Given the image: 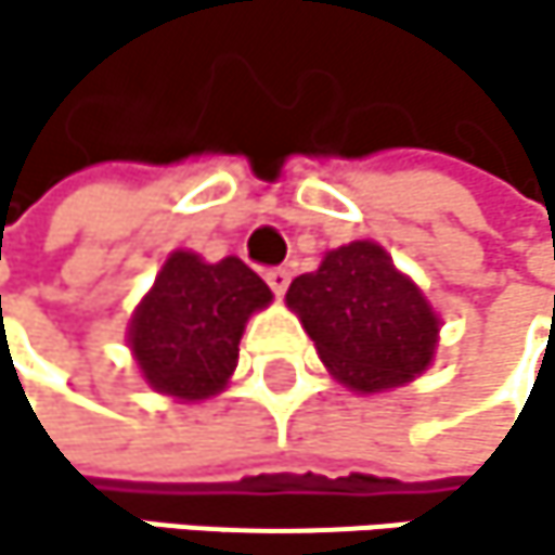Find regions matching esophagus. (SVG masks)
Returning a JSON list of instances; mask_svg holds the SVG:
<instances>
[{
  "instance_id": "esophagus-1",
  "label": "esophagus",
  "mask_w": 555,
  "mask_h": 555,
  "mask_svg": "<svg viewBox=\"0 0 555 555\" xmlns=\"http://www.w3.org/2000/svg\"><path fill=\"white\" fill-rule=\"evenodd\" d=\"M266 283L275 296H283L289 289V269H269L266 272Z\"/></svg>"
}]
</instances>
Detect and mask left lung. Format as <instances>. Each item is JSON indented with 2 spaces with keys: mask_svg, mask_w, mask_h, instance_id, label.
Here are the masks:
<instances>
[{
  "mask_svg": "<svg viewBox=\"0 0 555 555\" xmlns=\"http://www.w3.org/2000/svg\"><path fill=\"white\" fill-rule=\"evenodd\" d=\"M286 306L299 315L326 370L352 392H386L413 383L436 356L439 315L392 256L356 240L296 275Z\"/></svg>",
  "mask_w": 555,
  "mask_h": 555,
  "instance_id": "left-lung-1",
  "label": "left lung"
}]
</instances>
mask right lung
<instances>
[{"instance_id":"right-lung-1","label":"right lung","mask_w":555,"mask_h":555,"mask_svg":"<svg viewBox=\"0 0 555 555\" xmlns=\"http://www.w3.org/2000/svg\"><path fill=\"white\" fill-rule=\"evenodd\" d=\"M269 302V286L243 259L206 262L176 249L129 319V349L142 379L182 402L222 392L240 362L249 315Z\"/></svg>"}]
</instances>
